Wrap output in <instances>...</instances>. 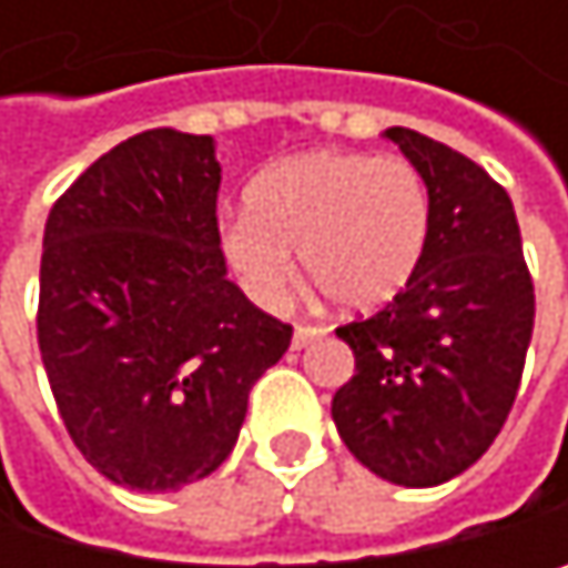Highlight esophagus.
I'll list each match as a JSON object with an SVG mask.
<instances>
[{
    "label": "esophagus",
    "instance_id": "esophagus-1",
    "mask_svg": "<svg viewBox=\"0 0 568 568\" xmlns=\"http://www.w3.org/2000/svg\"><path fill=\"white\" fill-rule=\"evenodd\" d=\"M320 337H326L323 326H306V323H296V331H293V351H303V347H310V344H313V341H320Z\"/></svg>",
    "mask_w": 568,
    "mask_h": 568
}]
</instances>
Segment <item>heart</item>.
I'll use <instances>...</instances> for the list:
<instances>
[{
    "label": "heart",
    "mask_w": 568,
    "mask_h": 568,
    "mask_svg": "<svg viewBox=\"0 0 568 568\" xmlns=\"http://www.w3.org/2000/svg\"><path fill=\"white\" fill-rule=\"evenodd\" d=\"M429 227L433 197L412 163L313 149L248 183L245 214L224 224L221 248L262 306L286 296L296 252L316 290L347 313H367L412 282Z\"/></svg>",
    "instance_id": "obj_1"
}]
</instances>
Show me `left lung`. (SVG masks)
Here are the masks:
<instances>
[{"label":"left lung","instance_id":"8db88e82","mask_svg":"<svg viewBox=\"0 0 568 568\" xmlns=\"http://www.w3.org/2000/svg\"><path fill=\"white\" fill-rule=\"evenodd\" d=\"M433 197L423 265L371 320L337 337L354 378L331 416L357 460L398 487H436L474 467L518 395L535 290L505 186L412 129H385Z\"/></svg>","mask_w":568,"mask_h":568}]
</instances>
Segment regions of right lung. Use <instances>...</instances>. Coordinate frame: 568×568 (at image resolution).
Listing matches in <instances>:
<instances>
[{"label": "right lung", "instance_id": "1", "mask_svg": "<svg viewBox=\"0 0 568 568\" xmlns=\"http://www.w3.org/2000/svg\"><path fill=\"white\" fill-rule=\"evenodd\" d=\"M217 190L211 135L149 129L94 160L43 227L37 337L60 419L129 490L214 474L293 341L227 278Z\"/></svg>", "mask_w": 568, "mask_h": 568}]
</instances>
